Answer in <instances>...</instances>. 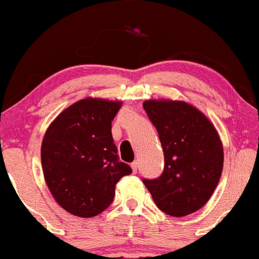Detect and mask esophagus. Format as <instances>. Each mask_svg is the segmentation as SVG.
<instances>
[{"instance_id":"1","label":"esophagus","mask_w":259,"mask_h":259,"mask_svg":"<svg viewBox=\"0 0 259 259\" xmlns=\"http://www.w3.org/2000/svg\"><path fill=\"white\" fill-rule=\"evenodd\" d=\"M131 167H132L133 173H136V172H137V168H138V162L135 161L133 163H131Z\"/></svg>"}]
</instances>
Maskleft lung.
Instances as JSON below:
<instances>
[{
  "label": "left lung",
  "instance_id": "obj_1",
  "mask_svg": "<svg viewBox=\"0 0 259 259\" xmlns=\"http://www.w3.org/2000/svg\"><path fill=\"white\" fill-rule=\"evenodd\" d=\"M143 108L156 127L164 154L163 173L143 180L154 203L185 217L208 202L223 169V145L214 124L185 101L147 100Z\"/></svg>",
  "mask_w": 259,
  "mask_h": 259
}]
</instances>
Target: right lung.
I'll use <instances>...</instances> for the list:
<instances>
[{
  "label": "right lung",
  "instance_id": "right-lung-1",
  "mask_svg": "<svg viewBox=\"0 0 259 259\" xmlns=\"http://www.w3.org/2000/svg\"><path fill=\"white\" fill-rule=\"evenodd\" d=\"M122 101L86 97L51 122L41 146L45 181L55 201L77 217L100 214L132 169L118 162L112 121Z\"/></svg>",
  "mask_w": 259,
  "mask_h": 259
}]
</instances>
